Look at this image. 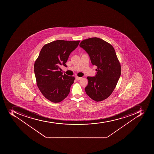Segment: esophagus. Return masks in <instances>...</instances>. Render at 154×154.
I'll return each mask as SVG.
<instances>
[{
    "mask_svg": "<svg viewBox=\"0 0 154 154\" xmlns=\"http://www.w3.org/2000/svg\"><path fill=\"white\" fill-rule=\"evenodd\" d=\"M81 79V78H80V77H78V76H75V79H76V80H80Z\"/></svg>",
    "mask_w": 154,
    "mask_h": 154,
    "instance_id": "obj_1",
    "label": "esophagus"
}]
</instances>
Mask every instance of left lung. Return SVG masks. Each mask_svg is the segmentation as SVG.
Listing matches in <instances>:
<instances>
[{
  "instance_id": "obj_1",
  "label": "left lung",
  "mask_w": 154,
  "mask_h": 154,
  "mask_svg": "<svg viewBox=\"0 0 154 154\" xmlns=\"http://www.w3.org/2000/svg\"><path fill=\"white\" fill-rule=\"evenodd\" d=\"M80 47L90 56L97 67L94 76H88L87 94L99 102L106 99L115 88L121 75V66L113 46L102 39L91 38L81 41Z\"/></svg>"
}]
</instances>
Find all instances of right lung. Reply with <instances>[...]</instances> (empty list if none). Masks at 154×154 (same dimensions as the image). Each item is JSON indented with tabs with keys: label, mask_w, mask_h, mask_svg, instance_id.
Listing matches in <instances>:
<instances>
[{
	"label": "right lung",
	"mask_w": 154,
	"mask_h": 154,
	"mask_svg": "<svg viewBox=\"0 0 154 154\" xmlns=\"http://www.w3.org/2000/svg\"><path fill=\"white\" fill-rule=\"evenodd\" d=\"M79 42L56 40L44 45L40 51L34 64V72L38 88L51 102L59 103L69 94L75 77L63 75L60 67L67 66L69 55Z\"/></svg>",
	"instance_id": "obj_1"
}]
</instances>
